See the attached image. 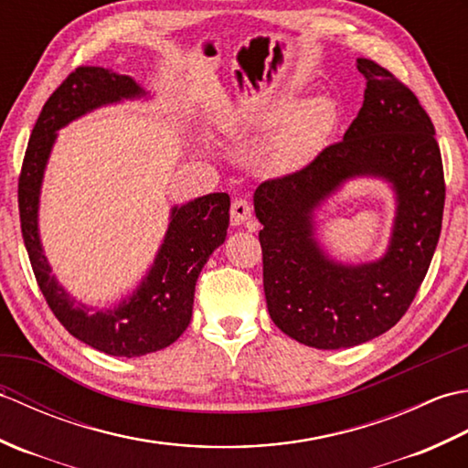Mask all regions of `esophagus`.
Listing matches in <instances>:
<instances>
[{"mask_svg":"<svg viewBox=\"0 0 468 468\" xmlns=\"http://www.w3.org/2000/svg\"><path fill=\"white\" fill-rule=\"evenodd\" d=\"M251 218V205L247 198H235L231 203V223L243 225Z\"/></svg>","mask_w":468,"mask_h":468,"instance_id":"obj_1","label":"esophagus"}]
</instances>
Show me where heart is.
I'll use <instances>...</instances> for the list:
<instances>
[{
    "label": "heart",
    "instance_id": "1",
    "mask_svg": "<svg viewBox=\"0 0 468 468\" xmlns=\"http://www.w3.org/2000/svg\"><path fill=\"white\" fill-rule=\"evenodd\" d=\"M287 108H290V102L280 101L243 106L235 112L233 128L253 122L270 126L280 121ZM335 121V104L325 96L310 98V101L293 106L267 148V165L275 173H293L305 166L322 151L327 136L334 131Z\"/></svg>",
    "mask_w": 468,
    "mask_h": 468
}]
</instances>
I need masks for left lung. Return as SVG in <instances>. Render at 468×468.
I'll return each instance as SVG.
<instances>
[{
	"instance_id": "obj_1",
	"label": "left lung",
	"mask_w": 468,
	"mask_h": 468,
	"mask_svg": "<svg viewBox=\"0 0 468 468\" xmlns=\"http://www.w3.org/2000/svg\"><path fill=\"white\" fill-rule=\"evenodd\" d=\"M364 104L344 141L302 171L265 181L253 195L263 229V290L273 324L300 344L340 350L399 324L424 280L441 237L444 175L434 126L410 88L357 58ZM393 186L397 215L387 253L342 264L314 237V211L354 177Z\"/></svg>"
}]
</instances>
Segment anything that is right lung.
<instances>
[{"label":"right lung","mask_w":468,"mask_h":468,"mask_svg":"<svg viewBox=\"0 0 468 468\" xmlns=\"http://www.w3.org/2000/svg\"><path fill=\"white\" fill-rule=\"evenodd\" d=\"M146 96L148 92L131 76L101 66L76 68L39 112L17 185L24 243L49 310L76 340L118 357L158 352L186 330L198 273L217 247L225 243L231 207L227 193H211L175 205L153 265L136 290L114 307L101 310L86 305L59 285L44 255L37 227L44 171L58 131L96 108Z\"/></svg>","instance_id":"right-lung-1"}]
</instances>
